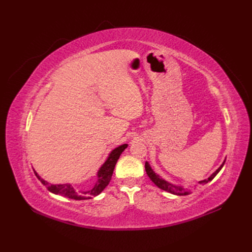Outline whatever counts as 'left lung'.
I'll return each instance as SVG.
<instances>
[{
    "instance_id": "left-lung-1",
    "label": "left lung",
    "mask_w": 252,
    "mask_h": 252,
    "mask_svg": "<svg viewBox=\"0 0 252 252\" xmlns=\"http://www.w3.org/2000/svg\"><path fill=\"white\" fill-rule=\"evenodd\" d=\"M225 161H226V158L224 159L223 163L220 164V166L219 167V168H218L215 172L211 173L207 179L199 181L197 183H199L200 185H204V184H206V183H208V182L212 181L213 179L216 178V175L220 171V169L223 168V166H224V164H225ZM145 170H146V173H147V175L149 177V179L155 183L156 186H158V188H161V189L165 190V191L169 192V193H172V194H174V195H187V194L191 193V192L193 191V190L195 189V187H193V186L184 187V186H182V185L172 184V183L164 180V179L161 177V175H158L154 169L151 168V166H150V164H149L148 162L145 163Z\"/></svg>"
}]
</instances>
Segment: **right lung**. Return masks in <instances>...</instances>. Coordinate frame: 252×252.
<instances>
[{
  "label": "right lung",
  "mask_w": 252,
  "mask_h": 252,
  "mask_svg": "<svg viewBox=\"0 0 252 252\" xmlns=\"http://www.w3.org/2000/svg\"><path fill=\"white\" fill-rule=\"evenodd\" d=\"M127 147L128 144H123L110 151V154L108 155L107 158H106V161L102 164V166L98 168L96 172V182L94 183V185L86 190H79L72 184H70V183H66V184H51V183H48L47 181L42 179L34 169L33 171L36 175V178L40 180L42 184L44 186H46L48 191L55 194L63 195L71 200H89L93 199L94 196L100 194L106 188V186L109 184L114 170V166H116L122 152H123Z\"/></svg>",
  "instance_id": "add662e5"
}]
</instances>
